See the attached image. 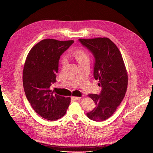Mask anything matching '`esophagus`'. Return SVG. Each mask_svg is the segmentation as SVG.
Instances as JSON below:
<instances>
[{
  "label": "esophagus",
  "mask_w": 153,
  "mask_h": 153,
  "mask_svg": "<svg viewBox=\"0 0 153 153\" xmlns=\"http://www.w3.org/2000/svg\"><path fill=\"white\" fill-rule=\"evenodd\" d=\"M72 98L73 99H74V100H80V99H81V97H72Z\"/></svg>",
  "instance_id": "34e87169"
}]
</instances>
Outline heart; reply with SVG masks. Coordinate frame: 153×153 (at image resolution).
Masks as SVG:
<instances>
[{
  "label": "heart",
  "instance_id": "1",
  "mask_svg": "<svg viewBox=\"0 0 153 153\" xmlns=\"http://www.w3.org/2000/svg\"><path fill=\"white\" fill-rule=\"evenodd\" d=\"M73 56L79 63L83 62V61H86V60H89V56H88L87 53L85 52H84V51L81 50H76L74 53ZM66 62V58H63L62 59V64H64Z\"/></svg>",
  "mask_w": 153,
  "mask_h": 153
}]
</instances>
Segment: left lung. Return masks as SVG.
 <instances>
[{
    "label": "left lung",
    "instance_id": "obj_1",
    "mask_svg": "<svg viewBox=\"0 0 153 153\" xmlns=\"http://www.w3.org/2000/svg\"><path fill=\"white\" fill-rule=\"evenodd\" d=\"M79 41L94 56V77L99 80V85L102 87L99 95H89L96 107L87 113V116L95 122L104 121L114 114L126 92L128 76L122 56L108 38Z\"/></svg>",
    "mask_w": 153,
    "mask_h": 153
}]
</instances>
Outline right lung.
I'll use <instances>...</instances> for the list:
<instances>
[{
  "instance_id": "right-lung-1",
  "label": "right lung",
  "mask_w": 153,
  "mask_h": 153,
  "mask_svg": "<svg viewBox=\"0 0 153 153\" xmlns=\"http://www.w3.org/2000/svg\"><path fill=\"white\" fill-rule=\"evenodd\" d=\"M74 43L45 39L29 52L23 71V85L32 108L42 118L55 121L66 114L70 97L54 94L50 86L56 82L61 54Z\"/></svg>"
}]
</instances>
